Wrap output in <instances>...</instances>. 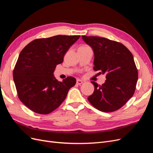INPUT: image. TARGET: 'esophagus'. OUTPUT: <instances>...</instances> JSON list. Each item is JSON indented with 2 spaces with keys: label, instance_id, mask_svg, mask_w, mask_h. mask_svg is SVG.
<instances>
[{
  "label": "esophagus",
  "instance_id": "obj_1",
  "mask_svg": "<svg viewBox=\"0 0 153 153\" xmlns=\"http://www.w3.org/2000/svg\"><path fill=\"white\" fill-rule=\"evenodd\" d=\"M82 81H81V80H80V79H77V81H76V83L77 84V85H81V84H82Z\"/></svg>",
  "mask_w": 153,
  "mask_h": 153
}]
</instances>
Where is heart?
<instances>
[{"label":"heart","instance_id":"obj_1","mask_svg":"<svg viewBox=\"0 0 153 153\" xmlns=\"http://www.w3.org/2000/svg\"><path fill=\"white\" fill-rule=\"evenodd\" d=\"M82 47H83V46H82Z\"/></svg>","mask_w":153,"mask_h":153}]
</instances>
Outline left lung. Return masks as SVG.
<instances>
[{
  "label": "left lung",
  "instance_id": "1",
  "mask_svg": "<svg viewBox=\"0 0 153 153\" xmlns=\"http://www.w3.org/2000/svg\"><path fill=\"white\" fill-rule=\"evenodd\" d=\"M94 51L93 69L105 74V83L94 81L93 94L88 100L97 109L105 112L117 111L134 95L138 80V71L131 53L123 44L107 38L82 36Z\"/></svg>",
  "mask_w": 153,
  "mask_h": 153
}]
</instances>
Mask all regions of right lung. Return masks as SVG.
Here are the masks:
<instances>
[{
  "instance_id": "right-lung-1",
  "label": "right lung",
  "mask_w": 153,
  "mask_h": 153,
  "mask_svg": "<svg viewBox=\"0 0 153 153\" xmlns=\"http://www.w3.org/2000/svg\"><path fill=\"white\" fill-rule=\"evenodd\" d=\"M80 36L58 35L37 39L25 47L13 70L19 99L34 112L48 114L65 99L76 79L68 76L62 82L53 76L69 48Z\"/></svg>"
}]
</instances>
